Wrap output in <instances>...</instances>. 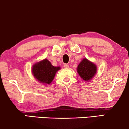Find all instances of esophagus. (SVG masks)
<instances>
[{"label":"esophagus","mask_w":129,"mask_h":129,"mask_svg":"<svg viewBox=\"0 0 129 129\" xmlns=\"http://www.w3.org/2000/svg\"><path fill=\"white\" fill-rule=\"evenodd\" d=\"M64 67L65 68H69V65H68V64H64Z\"/></svg>","instance_id":"obj_1"}]
</instances>
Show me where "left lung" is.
Masks as SVG:
<instances>
[{"instance_id":"1","label":"left lung","mask_w":129,"mask_h":129,"mask_svg":"<svg viewBox=\"0 0 129 129\" xmlns=\"http://www.w3.org/2000/svg\"><path fill=\"white\" fill-rule=\"evenodd\" d=\"M77 72L83 80L89 81L96 74V66L86 58H84L78 64Z\"/></svg>"}]
</instances>
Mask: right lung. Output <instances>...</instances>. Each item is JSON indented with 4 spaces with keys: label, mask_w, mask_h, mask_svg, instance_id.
<instances>
[{
    "label": "right lung",
    "mask_w": 129,
    "mask_h": 129,
    "mask_svg": "<svg viewBox=\"0 0 129 129\" xmlns=\"http://www.w3.org/2000/svg\"><path fill=\"white\" fill-rule=\"evenodd\" d=\"M60 69V67L52 66L49 61L45 59L35 64L32 71L35 78L40 82L50 84L54 79L57 71Z\"/></svg>",
    "instance_id": "obj_1"
}]
</instances>
